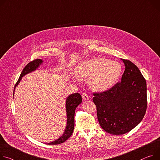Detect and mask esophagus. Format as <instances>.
Returning a JSON list of instances; mask_svg holds the SVG:
<instances>
[{
  "label": "esophagus",
  "mask_w": 160,
  "mask_h": 160,
  "mask_svg": "<svg viewBox=\"0 0 160 160\" xmlns=\"http://www.w3.org/2000/svg\"><path fill=\"white\" fill-rule=\"evenodd\" d=\"M82 99L84 100V101H87V100L89 99L88 95L87 93H85V92H83L82 93Z\"/></svg>",
  "instance_id": "obj_1"
}]
</instances>
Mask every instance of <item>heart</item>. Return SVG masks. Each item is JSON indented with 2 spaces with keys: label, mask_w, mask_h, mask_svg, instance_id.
<instances>
[{
  "label": "heart",
  "mask_w": 160,
  "mask_h": 160,
  "mask_svg": "<svg viewBox=\"0 0 160 160\" xmlns=\"http://www.w3.org/2000/svg\"><path fill=\"white\" fill-rule=\"evenodd\" d=\"M121 72V67L116 61L94 58L79 65L76 70L78 78L88 79L90 87L95 91H104L111 88Z\"/></svg>",
  "instance_id": "heart-1"
}]
</instances>
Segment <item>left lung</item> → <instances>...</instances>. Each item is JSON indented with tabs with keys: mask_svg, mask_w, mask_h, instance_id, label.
I'll use <instances>...</instances> for the list:
<instances>
[{
	"mask_svg": "<svg viewBox=\"0 0 160 160\" xmlns=\"http://www.w3.org/2000/svg\"><path fill=\"white\" fill-rule=\"evenodd\" d=\"M121 59L125 65L121 81L108 90L93 93L100 126L114 135L131 131L142 121L147 109L145 78L131 61Z\"/></svg>",
	"mask_w": 160,
	"mask_h": 160,
	"instance_id": "1",
	"label": "left lung"
}]
</instances>
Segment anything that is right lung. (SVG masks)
<instances>
[{"label": "right lung", "instance_id": "right-lung-1", "mask_svg": "<svg viewBox=\"0 0 160 160\" xmlns=\"http://www.w3.org/2000/svg\"><path fill=\"white\" fill-rule=\"evenodd\" d=\"M42 63H43L42 59H34L31 61V62H29L25 67H24L18 81L17 82L15 86L13 96H14L15 88L16 87H17V85L20 82L22 77L28 74V73L37 69ZM81 102H82V97L79 93H73L68 95V97L67 98V100H66V112H67V126H66L65 130L63 135L61 137H59L58 139H57L54 142L48 143L47 144H49V145L60 144V143H63L68 138H70V137L71 136L73 131V128H74V115H75L76 109Z\"/></svg>", "mask_w": 160, "mask_h": 160}]
</instances>
